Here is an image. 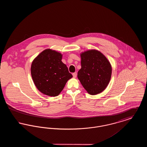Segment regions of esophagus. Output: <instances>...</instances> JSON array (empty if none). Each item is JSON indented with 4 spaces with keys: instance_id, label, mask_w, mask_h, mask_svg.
<instances>
[{
    "instance_id": "1",
    "label": "esophagus",
    "mask_w": 147,
    "mask_h": 147,
    "mask_svg": "<svg viewBox=\"0 0 147 147\" xmlns=\"http://www.w3.org/2000/svg\"><path fill=\"white\" fill-rule=\"evenodd\" d=\"M73 76L74 78H76L77 77V73H73Z\"/></svg>"
}]
</instances>
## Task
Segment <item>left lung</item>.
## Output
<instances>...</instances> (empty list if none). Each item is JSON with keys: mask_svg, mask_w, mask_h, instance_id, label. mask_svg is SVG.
<instances>
[{"mask_svg": "<svg viewBox=\"0 0 147 147\" xmlns=\"http://www.w3.org/2000/svg\"><path fill=\"white\" fill-rule=\"evenodd\" d=\"M82 68L78 78L90 95L102 92L109 83L112 73L111 65L101 52L90 49L80 53Z\"/></svg>", "mask_w": 147, "mask_h": 147, "instance_id": "1", "label": "left lung"}]
</instances>
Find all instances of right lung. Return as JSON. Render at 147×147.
<instances>
[{"label": "right lung", "instance_id": "add662e5", "mask_svg": "<svg viewBox=\"0 0 147 147\" xmlns=\"http://www.w3.org/2000/svg\"><path fill=\"white\" fill-rule=\"evenodd\" d=\"M62 55L55 50L43 51L32 61L31 74L37 89L49 96H57L73 77L62 62Z\"/></svg>", "mask_w": 147, "mask_h": 147}]
</instances>
